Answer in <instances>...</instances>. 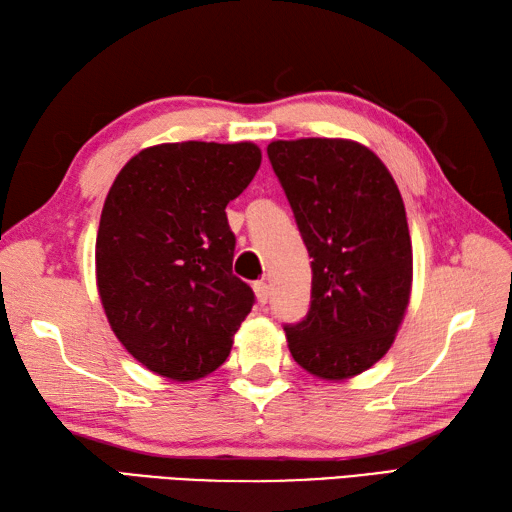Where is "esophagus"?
<instances>
[{"label": "esophagus", "mask_w": 512, "mask_h": 512, "mask_svg": "<svg viewBox=\"0 0 512 512\" xmlns=\"http://www.w3.org/2000/svg\"><path fill=\"white\" fill-rule=\"evenodd\" d=\"M255 297H257V301L262 303V306H266L268 303V297H270V290H268V284L266 281H255Z\"/></svg>", "instance_id": "1"}]
</instances>
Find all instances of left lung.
Segmentation results:
<instances>
[{
	"instance_id": "1",
	"label": "left lung",
	"mask_w": 512,
	"mask_h": 512,
	"mask_svg": "<svg viewBox=\"0 0 512 512\" xmlns=\"http://www.w3.org/2000/svg\"><path fill=\"white\" fill-rule=\"evenodd\" d=\"M268 158L312 257L310 310L284 325L290 354L319 378L361 374L394 343L411 295L400 191L354 140H275Z\"/></svg>"
}]
</instances>
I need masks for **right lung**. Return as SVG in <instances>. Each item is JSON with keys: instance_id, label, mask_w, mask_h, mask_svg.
<instances>
[{"instance_id": "add662e5", "label": "right lung", "mask_w": 512, "mask_h": 512, "mask_svg": "<svg viewBox=\"0 0 512 512\" xmlns=\"http://www.w3.org/2000/svg\"><path fill=\"white\" fill-rule=\"evenodd\" d=\"M262 165L253 143L143 149L107 193L96 286L118 341L151 372L187 383L220 367L255 292L233 275L226 204Z\"/></svg>"}]
</instances>
